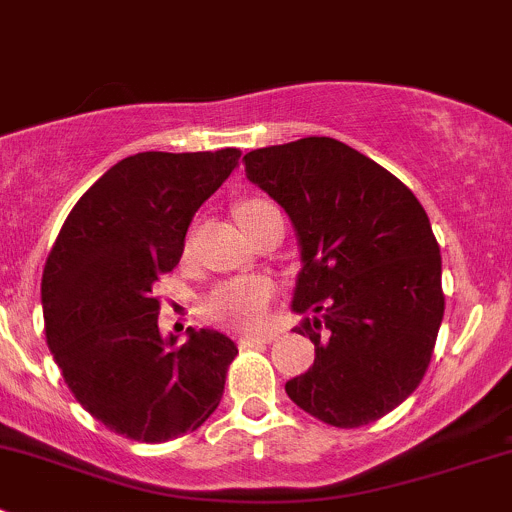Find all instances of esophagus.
<instances>
[{"instance_id": "esophagus-1", "label": "esophagus", "mask_w": 512, "mask_h": 512, "mask_svg": "<svg viewBox=\"0 0 512 512\" xmlns=\"http://www.w3.org/2000/svg\"><path fill=\"white\" fill-rule=\"evenodd\" d=\"M277 334L265 332V334H242L240 337V347H255V344H270L275 342Z\"/></svg>"}]
</instances>
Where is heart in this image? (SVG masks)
<instances>
[{
    "instance_id": "1",
    "label": "heart",
    "mask_w": 512,
    "mask_h": 512,
    "mask_svg": "<svg viewBox=\"0 0 512 512\" xmlns=\"http://www.w3.org/2000/svg\"><path fill=\"white\" fill-rule=\"evenodd\" d=\"M270 208L272 205L262 200H247L237 208V220L247 227ZM272 292L275 287L267 277H237L218 285L203 299V312L208 319L227 327H257L265 322Z\"/></svg>"
}]
</instances>
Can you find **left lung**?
Listing matches in <instances>:
<instances>
[{
	"label": "left lung",
	"mask_w": 512,
	"mask_h": 512,
	"mask_svg": "<svg viewBox=\"0 0 512 512\" xmlns=\"http://www.w3.org/2000/svg\"><path fill=\"white\" fill-rule=\"evenodd\" d=\"M250 183L289 215L302 270L292 312L314 344L285 384L309 416L339 428L409 399L443 319L441 250L426 210L396 175L327 136L250 151Z\"/></svg>",
	"instance_id": "8db88e82"
}]
</instances>
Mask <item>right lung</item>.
Segmentation results:
<instances>
[{
  "instance_id": "right-lung-1",
  "label": "right lung",
  "mask_w": 512,
  "mask_h": 512,
  "mask_svg": "<svg viewBox=\"0 0 512 512\" xmlns=\"http://www.w3.org/2000/svg\"><path fill=\"white\" fill-rule=\"evenodd\" d=\"M240 151L118 160L66 218L41 277L46 344L71 394L113 433L163 443L218 409L237 347L215 329H158L153 285L178 265L200 205Z\"/></svg>"
}]
</instances>
